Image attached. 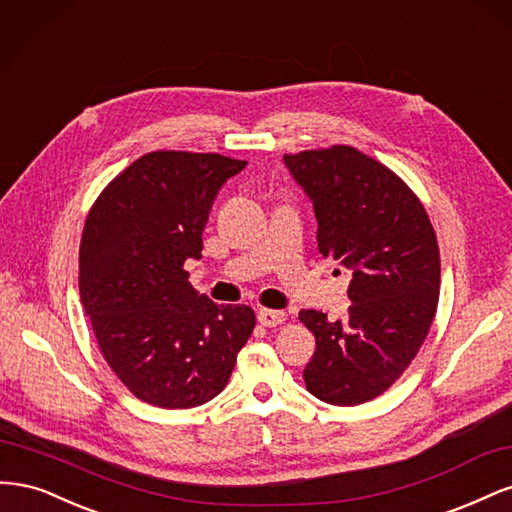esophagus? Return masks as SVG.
<instances>
[{"instance_id": "obj_1", "label": "esophagus", "mask_w": 512, "mask_h": 512, "mask_svg": "<svg viewBox=\"0 0 512 512\" xmlns=\"http://www.w3.org/2000/svg\"><path fill=\"white\" fill-rule=\"evenodd\" d=\"M286 320V314L280 312V309H260L258 312V322L262 327H277Z\"/></svg>"}]
</instances>
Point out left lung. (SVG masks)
<instances>
[{
  "instance_id": "left-lung-1",
  "label": "left lung",
  "mask_w": 512,
  "mask_h": 512,
  "mask_svg": "<svg viewBox=\"0 0 512 512\" xmlns=\"http://www.w3.org/2000/svg\"><path fill=\"white\" fill-rule=\"evenodd\" d=\"M284 164L314 205L318 252L352 275L344 320L301 309L316 337L305 386L327 404L359 406L404 374L429 333L440 294L436 232L408 185L359 149L301 151Z\"/></svg>"
}]
</instances>
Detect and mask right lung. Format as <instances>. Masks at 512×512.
I'll return each mask as SVG.
<instances>
[{
  "label": "right lung",
  "mask_w": 512,
  "mask_h": 512,
  "mask_svg": "<svg viewBox=\"0 0 512 512\" xmlns=\"http://www.w3.org/2000/svg\"><path fill=\"white\" fill-rule=\"evenodd\" d=\"M245 164L220 153L151 151L108 183L87 215L85 316L108 367L151 406L207 404L254 331L252 307L213 303L183 269L203 256L213 200Z\"/></svg>",
  "instance_id": "right-lung-1"
}]
</instances>
